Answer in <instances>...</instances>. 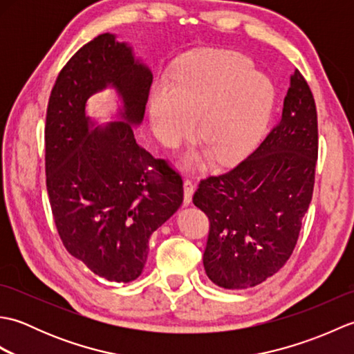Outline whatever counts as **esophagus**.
Instances as JSON below:
<instances>
[{"instance_id":"34e87169","label":"esophagus","mask_w":354,"mask_h":354,"mask_svg":"<svg viewBox=\"0 0 354 354\" xmlns=\"http://www.w3.org/2000/svg\"><path fill=\"white\" fill-rule=\"evenodd\" d=\"M193 193H194V184L192 181H185L184 183V205L185 207H189L192 204Z\"/></svg>"}]
</instances>
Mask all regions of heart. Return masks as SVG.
<instances>
[{
  "label": "heart",
  "instance_id": "heart-1",
  "mask_svg": "<svg viewBox=\"0 0 354 354\" xmlns=\"http://www.w3.org/2000/svg\"><path fill=\"white\" fill-rule=\"evenodd\" d=\"M275 89L254 71L246 56L231 50L192 51L150 89L149 122L155 138L176 147L196 129L202 145L185 156V167L201 169L209 158L234 165L250 156L265 137Z\"/></svg>",
  "mask_w": 354,
  "mask_h": 354
}]
</instances>
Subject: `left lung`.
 Returning <instances> with one entry per match:
<instances>
[{
  "label": "left lung",
  "instance_id": "left-lung-1",
  "mask_svg": "<svg viewBox=\"0 0 354 354\" xmlns=\"http://www.w3.org/2000/svg\"><path fill=\"white\" fill-rule=\"evenodd\" d=\"M317 160V106L295 70L280 123L236 169L201 181L193 196L209 219L204 268L214 284L254 288L284 266L310 205Z\"/></svg>",
  "mask_w": 354,
  "mask_h": 354
}]
</instances>
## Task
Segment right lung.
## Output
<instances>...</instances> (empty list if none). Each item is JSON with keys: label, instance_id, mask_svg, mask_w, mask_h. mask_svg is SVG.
<instances>
[{"label": "right lung", "instance_id": "1", "mask_svg": "<svg viewBox=\"0 0 354 354\" xmlns=\"http://www.w3.org/2000/svg\"><path fill=\"white\" fill-rule=\"evenodd\" d=\"M152 79L129 44L103 33L66 62L48 100L45 173L56 228L66 251L108 281L141 275L150 236L184 199L181 176L135 141ZM104 88L116 91L118 109L102 125L86 106Z\"/></svg>", "mask_w": 354, "mask_h": 354}]
</instances>
